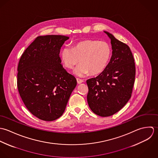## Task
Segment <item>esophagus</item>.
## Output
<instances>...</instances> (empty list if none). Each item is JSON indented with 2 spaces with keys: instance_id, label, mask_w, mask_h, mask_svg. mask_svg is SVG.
Here are the masks:
<instances>
[{
  "instance_id": "34e87169",
  "label": "esophagus",
  "mask_w": 158,
  "mask_h": 158,
  "mask_svg": "<svg viewBox=\"0 0 158 158\" xmlns=\"http://www.w3.org/2000/svg\"><path fill=\"white\" fill-rule=\"evenodd\" d=\"M76 80H77V82L78 84H81V83H82V82H84V81H83L82 79H79V78H77Z\"/></svg>"
}]
</instances>
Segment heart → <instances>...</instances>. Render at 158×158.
<instances>
[{
	"mask_svg": "<svg viewBox=\"0 0 158 158\" xmlns=\"http://www.w3.org/2000/svg\"><path fill=\"white\" fill-rule=\"evenodd\" d=\"M111 54V47L107 41L85 40L74 43L72 48L64 47L60 56L68 69H72L79 60L81 63L74 69V73L82 76L89 73L92 75L102 73L109 62Z\"/></svg>",
	"mask_w": 158,
	"mask_h": 158,
	"instance_id": "b5f03b06",
	"label": "heart"
}]
</instances>
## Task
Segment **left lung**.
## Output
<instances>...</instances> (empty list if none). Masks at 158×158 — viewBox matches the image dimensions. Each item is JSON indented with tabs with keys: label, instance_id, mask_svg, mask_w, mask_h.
<instances>
[{
	"label": "left lung",
	"instance_id": "obj_1",
	"mask_svg": "<svg viewBox=\"0 0 158 158\" xmlns=\"http://www.w3.org/2000/svg\"><path fill=\"white\" fill-rule=\"evenodd\" d=\"M104 32L110 38L112 55L106 69L87 81V102L95 114L109 117L123 108L131 97L135 66L129 47Z\"/></svg>",
	"mask_w": 158,
	"mask_h": 158
}]
</instances>
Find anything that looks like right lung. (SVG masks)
Listing matches in <instances>:
<instances>
[{"mask_svg":"<svg viewBox=\"0 0 158 158\" xmlns=\"http://www.w3.org/2000/svg\"><path fill=\"white\" fill-rule=\"evenodd\" d=\"M68 36H38L22 54L17 86L29 111L40 120L53 121L62 115L77 84L61 64L60 50Z\"/></svg>","mask_w":158,"mask_h":158,"instance_id":"obj_1","label":"right lung"}]
</instances>
